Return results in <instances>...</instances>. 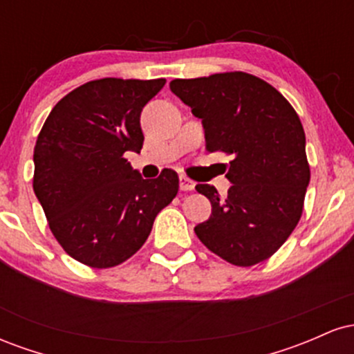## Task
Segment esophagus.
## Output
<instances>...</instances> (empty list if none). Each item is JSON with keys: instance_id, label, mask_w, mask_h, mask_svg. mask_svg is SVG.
Listing matches in <instances>:
<instances>
[{"instance_id": "esophagus-1", "label": "esophagus", "mask_w": 354, "mask_h": 354, "mask_svg": "<svg viewBox=\"0 0 354 354\" xmlns=\"http://www.w3.org/2000/svg\"><path fill=\"white\" fill-rule=\"evenodd\" d=\"M180 188L183 191H191L194 189V181H191L188 176H180Z\"/></svg>"}]
</instances>
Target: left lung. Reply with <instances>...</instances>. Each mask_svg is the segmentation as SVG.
<instances>
[{"label": "left lung", "mask_w": 354, "mask_h": 354, "mask_svg": "<svg viewBox=\"0 0 354 354\" xmlns=\"http://www.w3.org/2000/svg\"><path fill=\"white\" fill-rule=\"evenodd\" d=\"M169 88L201 118L206 149L233 158L225 200L214 186L196 185L211 216L194 233L234 266L271 258L301 218L311 176L298 113L278 89L243 71L173 80Z\"/></svg>", "instance_id": "1"}]
</instances>
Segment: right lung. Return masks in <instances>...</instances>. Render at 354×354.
I'll use <instances>...</instances> for the list:
<instances>
[{
	"label": "right lung",
	"instance_id": "right-lung-1",
	"mask_svg": "<svg viewBox=\"0 0 354 354\" xmlns=\"http://www.w3.org/2000/svg\"><path fill=\"white\" fill-rule=\"evenodd\" d=\"M165 83L88 81L56 103L36 140V198L56 241L89 268L104 270L131 258L180 189L173 169L148 181L124 158L143 148L141 111Z\"/></svg>",
	"mask_w": 354,
	"mask_h": 354
}]
</instances>
